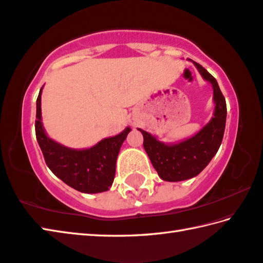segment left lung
<instances>
[{"mask_svg": "<svg viewBox=\"0 0 263 263\" xmlns=\"http://www.w3.org/2000/svg\"><path fill=\"white\" fill-rule=\"evenodd\" d=\"M193 64L213 87L215 109L211 121L194 136L173 144H166L152 133L138 128L144 136V148L153 166L165 181H181L198 176L216 155L226 130L227 103L216 79L197 62Z\"/></svg>", "mask_w": 263, "mask_h": 263, "instance_id": "1", "label": "left lung"}]
</instances>
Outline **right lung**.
I'll return each mask as SVG.
<instances>
[{
    "instance_id": "obj_1",
    "label": "right lung",
    "mask_w": 263,
    "mask_h": 263,
    "mask_svg": "<svg viewBox=\"0 0 263 263\" xmlns=\"http://www.w3.org/2000/svg\"><path fill=\"white\" fill-rule=\"evenodd\" d=\"M42 86L36 99L35 135L48 168L70 187L83 193H101L111 187L116 173V161L130 126L118 135L104 138L97 145L74 149L48 137L41 117Z\"/></svg>"
}]
</instances>
